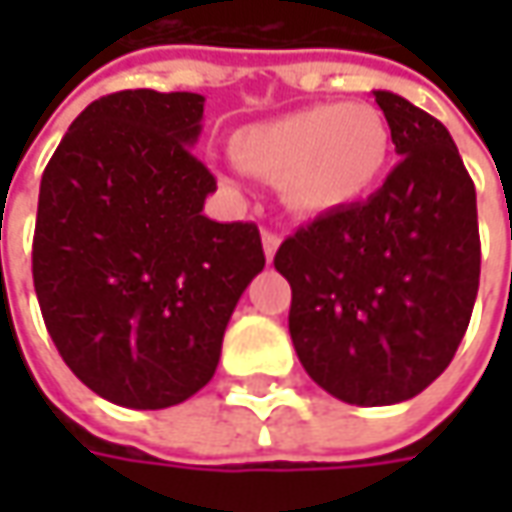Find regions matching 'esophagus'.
I'll return each mask as SVG.
<instances>
[{"instance_id": "34e87169", "label": "esophagus", "mask_w": 512, "mask_h": 512, "mask_svg": "<svg viewBox=\"0 0 512 512\" xmlns=\"http://www.w3.org/2000/svg\"><path fill=\"white\" fill-rule=\"evenodd\" d=\"M279 233H273V230H265L262 233V245H265V256H267V262H273V256H276V250H279Z\"/></svg>"}]
</instances>
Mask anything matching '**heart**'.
<instances>
[{"label":"heart","mask_w":512,"mask_h":512,"mask_svg":"<svg viewBox=\"0 0 512 512\" xmlns=\"http://www.w3.org/2000/svg\"><path fill=\"white\" fill-rule=\"evenodd\" d=\"M230 153L250 173L282 182L290 210L322 216L382 185L393 133L382 110L367 102L313 105L239 128Z\"/></svg>","instance_id":"obj_1"}]
</instances>
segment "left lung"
<instances>
[{"instance_id":"left-lung-1","label":"left lung","mask_w":512,"mask_h":512,"mask_svg":"<svg viewBox=\"0 0 512 512\" xmlns=\"http://www.w3.org/2000/svg\"><path fill=\"white\" fill-rule=\"evenodd\" d=\"M402 162L364 202L276 250L307 376L359 407L407 402L453 362L479 293L476 187L439 119L373 90Z\"/></svg>"}]
</instances>
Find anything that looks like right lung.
<instances>
[{
	"label": "right lung",
	"mask_w": 512,
	"mask_h": 512,
	"mask_svg": "<svg viewBox=\"0 0 512 512\" xmlns=\"http://www.w3.org/2000/svg\"><path fill=\"white\" fill-rule=\"evenodd\" d=\"M202 113L199 93L102 96L39 185L33 287L50 339L79 382L133 410L213 379L233 307L265 267L259 227L205 216Z\"/></svg>",
	"instance_id": "right-lung-1"
}]
</instances>
